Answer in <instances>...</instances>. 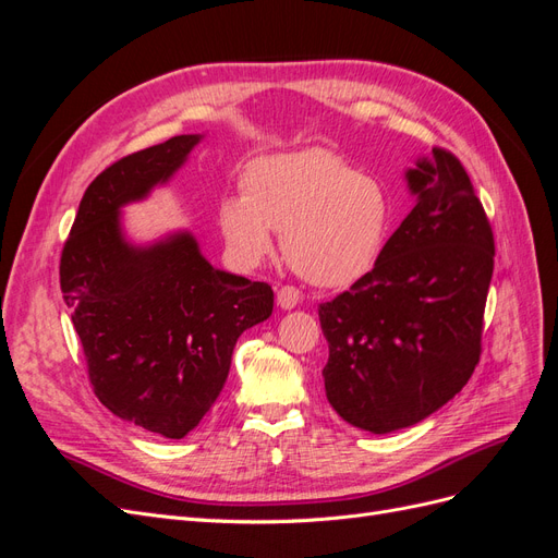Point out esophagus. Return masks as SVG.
Masks as SVG:
<instances>
[{
    "mask_svg": "<svg viewBox=\"0 0 558 558\" xmlns=\"http://www.w3.org/2000/svg\"><path fill=\"white\" fill-rule=\"evenodd\" d=\"M300 305V291L293 286H281L277 291V307L281 310H295Z\"/></svg>",
    "mask_w": 558,
    "mask_h": 558,
    "instance_id": "1",
    "label": "esophagus"
}]
</instances>
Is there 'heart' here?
I'll return each mask as SVG.
<instances>
[{
	"instance_id": "obj_1",
	"label": "heart",
	"mask_w": 558,
	"mask_h": 558,
	"mask_svg": "<svg viewBox=\"0 0 558 558\" xmlns=\"http://www.w3.org/2000/svg\"><path fill=\"white\" fill-rule=\"evenodd\" d=\"M242 189L218 205V226L242 265L265 260L275 248V230H281L283 256L295 272L337 289L377 265L391 232L393 202L386 185L328 148L253 160Z\"/></svg>"
}]
</instances>
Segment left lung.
<instances>
[{"instance_id": "left-lung-1", "label": "left lung", "mask_w": 558, "mask_h": 558, "mask_svg": "<svg viewBox=\"0 0 558 558\" xmlns=\"http://www.w3.org/2000/svg\"><path fill=\"white\" fill-rule=\"evenodd\" d=\"M404 181L416 205L377 265L318 307L328 402L375 435L418 424L468 384L494 275L492 226L459 158L433 148Z\"/></svg>"}]
</instances>
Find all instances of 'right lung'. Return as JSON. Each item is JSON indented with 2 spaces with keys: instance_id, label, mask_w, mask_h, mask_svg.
<instances>
[{
  "instance_id": "obj_1",
  "label": "right lung",
  "mask_w": 558,
  "mask_h": 558,
  "mask_svg": "<svg viewBox=\"0 0 558 558\" xmlns=\"http://www.w3.org/2000/svg\"><path fill=\"white\" fill-rule=\"evenodd\" d=\"M205 134H179L113 162L83 193L60 286L99 402L170 440L221 396L240 335L272 316L275 293L214 267L189 230L137 244L123 207L170 181Z\"/></svg>"
}]
</instances>
